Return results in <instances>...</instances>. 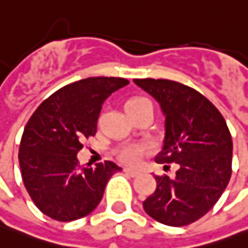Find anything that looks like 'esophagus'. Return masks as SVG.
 I'll list each match as a JSON object with an SVG mask.
<instances>
[{
    "mask_svg": "<svg viewBox=\"0 0 248 248\" xmlns=\"http://www.w3.org/2000/svg\"><path fill=\"white\" fill-rule=\"evenodd\" d=\"M124 172L128 174L129 176H138L140 174L138 170H132V168H124Z\"/></svg>",
    "mask_w": 248,
    "mask_h": 248,
    "instance_id": "34e87169",
    "label": "esophagus"
}]
</instances>
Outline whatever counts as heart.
Instances as JSON below:
<instances>
[{
    "instance_id": "1",
    "label": "heart",
    "mask_w": 248,
    "mask_h": 248,
    "mask_svg": "<svg viewBox=\"0 0 248 248\" xmlns=\"http://www.w3.org/2000/svg\"><path fill=\"white\" fill-rule=\"evenodd\" d=\"M145 103H150L146 98H142V96H137V98H132L127 102L125 108L131 109V108H137L140 105H145ZM152 150L150 145H125L123 148H120L117 150V157L120 161H123L124 164H129V166H134L137 164L139 160L142 158L143 155H146Z\"/></svg>"
}]
</instances>
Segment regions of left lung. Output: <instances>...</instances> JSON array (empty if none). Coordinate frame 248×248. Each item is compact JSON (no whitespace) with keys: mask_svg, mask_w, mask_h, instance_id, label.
Masks as SVG:
<instances>
[{"mask_svg":"<svg viewBox=\"0 0 248 248\" xmlns=\"http://www.w3.org/2000/svg\"><path fill=\"white\" fill-rule=\"evenodd\" d=\"M157 100L166 116V137L156 163L178 164L175 178L156 175V190L143 202L153 219L185 226L205 215L218 202L232 175V137L210 100L171 80L135 78Z\"/></svg>","mask_w":248,"mask_h":248,"instance_id":"left-lung-1","label":"left lung"}]
</instances>
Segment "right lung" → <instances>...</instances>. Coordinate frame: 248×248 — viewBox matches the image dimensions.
Listing matches in <instances>:
<instances>
[{
	"mask_svg": "<svg viewBox=\"0 0 248 248\" xmlns=\"http://www.w3.org/2000/svg\"><path fill=\"white\" fill-rule=\"evenodd\" d=\"M129 81L121 77H90L58 90L37 108L24 127L19 164L24 187L34 204L61 222L92 213L110 176L113 161L82 168L77 153L81 139L96 134L102 105Z\"/></svg>",
	"mask_w": 248,
	"mask_h": 248,
	"instance_id": "right-lung-1",
	"label": "right lung"
}]
</instances>
